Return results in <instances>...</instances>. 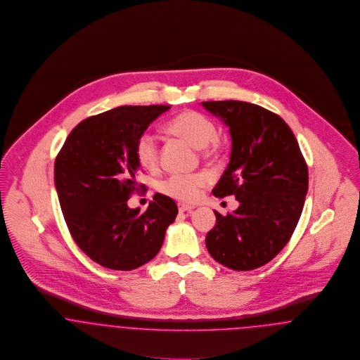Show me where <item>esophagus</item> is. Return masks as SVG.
Instances as JSON below:
<instances>
[{
  "label": "esophagus",
  "mask_w": 360,
  "mask_h": 360,
  "mask_svg": "<svg viewBox=\"0 0 360 360\" xmlns=\"http://www.w3.org/2000/svg\"><path fill=\"white\" fill-rule=\"evenodd\" d=\"M191 210H193V206H189L186 203H179V211L180 212H186V211H191Z\"/></svg>",
  "instance_id": "obj_1"
}]
</instances>
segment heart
Listing matches in <instances>:
<instances>
[{"label":"heart","mask_w":360,"mask_h":360,"mask_svg":"<svg viewBox=\"0 0 360 360\" xmlns=\"http://www.w3.org/2000/svg\"><path fill=\"white\" fill-rule=\"evenodd\" d=\"M167 129L172 134L186 139L192 146L199 148L205 155H214L221 149V142L217 138V124L202 112L186 110L171 119ZM135 155L143 168H157L160 162L158 138L150 131L141 134L135 145ZM207 181V176L203 173H174L161 181L160 189L174 199L193 202L199 198L200 191Z\"/></svg>","instance_id":"1"}]
</instances>
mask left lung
Here are the masks:
<instances>
[{
    "label": "left lung",
    "instance_id": "left-lung-1",
    "mask_svg": "<svg viewBox=\"0 0 360 360\" xmlns=\"http://www.w3.org/2000/svg\"><path fill=\"white\" fill-rule=\"evenodd\" d=\"M202 105L219 116L231 135L230 161L212 195H234L240 203L226 217L215 211L206 246L230 269H256L283 249L297 227L309 186L307 165L279 115L237 100Z\"/></svg>",
    "mask_w": 360,
    "mask_h": 360
}]
</instances>
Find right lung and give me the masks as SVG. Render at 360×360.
<instances>
[{"mask_svg":"<svg viewBox=\"0 0 360 360\" xmlns=\"http://www.w3.org/2000/svg\"><path fill=\"white\" fill-rule=\"evenodd\" d=\"M169 105H122L79 122L58 153L54 181L65 222L79 249L95 263L131 271L158 253L179 210L155 193L145 212L130 208L146 189L135 177V145Z\"/></svg>","mask_w":360,"mask_h":360,"instance_id":"right-lung-1","label":"right lung"}]
</instances>
